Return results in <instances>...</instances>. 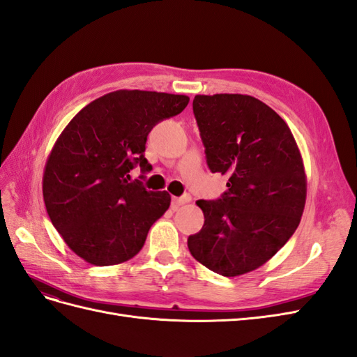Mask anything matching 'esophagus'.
I'll return each mask as SVG.
<instances>
[{"mask_svg": "<svg viewBox=\"0 0 357 357\" xmlns=\"http://www.w3.org/2000/svg\"><path fill=\"white\" fill-rule=\"evenodd\" d=\"M190 199H192L190 195H183V197H180V198H172V210H177V208L180 207V205L190 202Z\"/></svg>", "mask_w": 357, "mask_h": 357, "instance_id": "1", "label": "esophagus"}]
</instances>
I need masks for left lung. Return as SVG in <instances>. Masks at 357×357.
I'll return each mask as SVG.
<instances>
[{"label": "left lung", "instance_id": "obj_1", "mask_svg": "<svg viewBox=\"0 0 357 357\" xmlns=\"http://www.w3.org/2000/svg\"><path fill=\"white\" fill-rule=\"evenodd\" d=\"M193 114L211 172L229 177L222 198L197 201L202 229L190 255L211 271L236 277L268 262L301 222L307 177L287 123L250 95H197Z\"/></svg>", "mask_w": 357, "mask_h": 357}]
</instances>
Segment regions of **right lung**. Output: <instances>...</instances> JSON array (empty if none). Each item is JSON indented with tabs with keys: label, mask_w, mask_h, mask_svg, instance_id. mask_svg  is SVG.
<instances>
[{
	"label": "right lung",
	"mask_w": 357,
	"mask_h": 357,
	"mask_svg": "<svg viewBox=\"0 0 357 357\" xmlns=\"http://www.w3.org/2000/svg\"><path fill=\"white\" fill-rule=\"evenodd\" d=\"M188 104L186 95L110 92L82 109L56 139L43 174V198L63 241L88 264L129 261L168 210L169 193L147 190L129 171L152 169L144 158L149 132Z\"/></svg>",
	"instance_id": "add662e5"
}]
</instances>
